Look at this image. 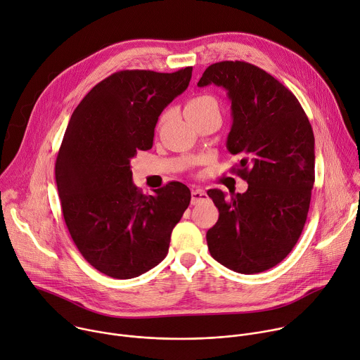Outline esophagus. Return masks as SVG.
<instances>
[{"label":"esophagus","instance_id":"obj_1","mask_svg":"<svg viewBox=\"0 0 360 360\" xmlns=\"http://www.w3.org/2000/svg\"><path fill=\"white\" fill-rule=\"evenodd\" d=\"M191 202L192 204H198L200 201H202L205 197H207V192L204 189H200V188H195L191 191Z\"/></svg>","mask_w":360,"mask_h":360}]
</instances>
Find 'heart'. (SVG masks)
I'll return each mask as SVG.
<instances>
[{"instance_id":"1","label":"heart","mask_w":360,"mask_h":360,"mask_svg":"<svg viewBox=\"0 0 360 360\" xmlns=\"http://www.w3.org/2000/svg\"><path fill=\"white\" fill-rule=\"evenodd\" d=\"M208 112H219L217 101L208 94L192 97V99L185 105V115L188 119H195Z\"/></svg>"}]
</instances>
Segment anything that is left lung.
Masks as SVG:
<instances>
[{"label":"left lung","mask_w":360,"mask_h":360,"mask_svg":"<svg viewBox=\"0 0 360 360\" xmlns=\"http://www.w3.org/2000/svg\"><path fill=\"white\" fill-rule=\"evenodd\" d=\"M224 87L231 101L233 126L226 149L240 155L233 169L248 184L230 200L210 189L219 211L207 233L218 263L241 274L266 271L299 241L314 184V135L294 96L271 75L245 61L214 63L200 87Z\"/></svg>","instance_id":"1"}]
</instances>
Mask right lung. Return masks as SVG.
I'll return each mask as SVG.
<instances>
[{
  "instance_id": "right-lung-1",
  "label": "right lung",
  "mask_w": 360,
  "mask_h": 360,
  "mask_svg": "<svg viewBox=\"0 0 360 360\" xmlns=\"http://www.w3.org/2000/svg\"><path fill=\"white\" fill-rule=\"evenodd\" d=\"M191 76L192 68L116 72L70 117L56 159L61 211L80 254L109 277L134 278L158 266L189 205V188L175 181L143 195L130 159L152 148L159 115Z\"/></svg>"
}]
</instances>
